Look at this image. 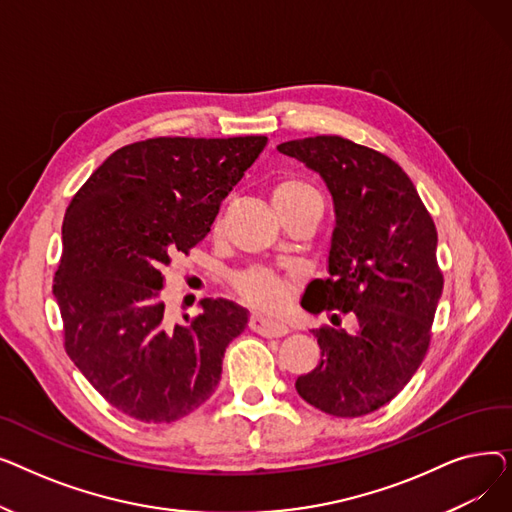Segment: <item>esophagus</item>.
<instances>
[{
	"label": "esophagus",
	"mask_w": 512,
	"mask_h": 512,
	"mask_svg": "<svg viewBox=\"0 0 512 512\" xmlns=\"http://www.w3.org/2000/svg\"><path fill=\"white\" fill-rule=\"evenodd\" d=\"M249 326L253 332L265 336V338H282L288 334V328L284 324H280V321H274V319H267L259 313H253L251 319H249Z\"/></svg>",
	"instance_id": "esophagus-1"
}]
</instances>
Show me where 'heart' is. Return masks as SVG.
Instances as JSON below:
<instances>
[{
	"label": "heart",
	"mask_w": 512,
	"mask_h": 512,
	"mask_svg": "<svg viewBox=\"0 0 512 512\" xmlns=\"http://www.w3.org/2000/svg\"><path fill=\"white\" fill-rule=\"evenodd\" d=\"M272 203L282 220L299 213H313L319 220L321 213H324V199H321L317 188L299 176H286L278 180L272 188ZM234 288L253 307L267 313H276L286 305L290 297L292 278L257 267V270L240 274L234 282Z\"/></svg>",
	"instance_id": "heart-1"
}]
</instances>
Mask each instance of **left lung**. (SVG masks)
Returning a JSON list of instances; mask_svg holds the SVG:
<instances>
[{
    "label": "left lung",
    "mask_w": 512,
    "mask_h": 512,
    "mask_svg": "<svg viewBox=\"0 0 512 512\" xmlns=\"http://www.w3.org/2000/svg\"><path fill=\"white\" fill-rule=\"evenodd\" d=\"M278 151L324 178L336 211L330 278L309 282L301 305L357 317L355 332L313 330L321 361L294 386L319 411L363 417L388 405L425 359L444 286L436 224L411 178L380 151L336 134Z\"/></svg>",
    "instance_id": "8db88e82"
}]
</instances>
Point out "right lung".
I'll return each instance as SVG.
<instances>
[{
    "instance_id": "1",
    "label": "right lung",
    "mask_w": 512,
    "mask_h": 512,
    "mask_svg": "<svg viewBox=\"0 0 512 512\" xmlns=\"http://www.w3.org/2000/svg\"><path fill=\"white\" fill-rule=\"evenodd\" d=\"M267 137H159L114 151L72 197L53 294L68 357L124 415L170 423L213 394L249 313L203 299L170 324L164 270L207 236Z\"/></svg>"
}]
</instances>
